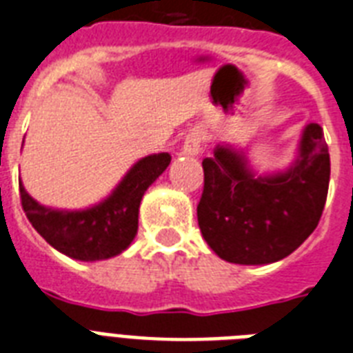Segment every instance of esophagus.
Instances as JSON below:
<instances>
[{
  "instance_id": "esophagus-1",
  "label": "esophagus",
  "mask_w": 353,
  "mask_h": 353,
  "mask_svg": "<svg viewBox=\"0 0 353 353\" xmlns=\"http://www.w3.org/2000/svg\"><path fill=\"white\" fill-rule=\"evenodd\" d=\"M202 151V138L199 132H190L185 136L184 145H182V154L188 157H195Z\"/></svg>"
}]
</instances>
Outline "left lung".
<instances>
[{"label":"left lung","mask_w":353,"mask_h":353,"mask_svg":"<svg viewBox=\"0 0 353 353\" xmlns=\"http://www.w3.org/2000/svg\"><path fill=\"white\" fill-rule=\"evenodd\" d=\"M204 190L196 219L219 258L265 265L294 252L321 221L330 184V152L321 125L302 132L299 157L283 173L256 176L243 151L217 145L202 160Z\"/></svg>","instance_id":"left-lung-1"}]
</instances>
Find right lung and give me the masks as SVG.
I'll return each instance as SVG.
<instances>
[{
  "instance_id": "right-lung-1",
  "label": "right lung",
  "mask_w": 353,
  "mask_h": 353,
  "mask_svg": "<svg viewBox=\"0 0 353 353\" xmlns=\"http://www.w3.org/2000/svg\"><path fill=\"white\" fill-rule=\"evenodd\" d=\"M169 162V152L141 158L105 201L79 212L38 204L20 182L21 208L34 230L59 252L81 261L114 258L136 237L141 196Z\"/></svg>"
}]
</instances>
